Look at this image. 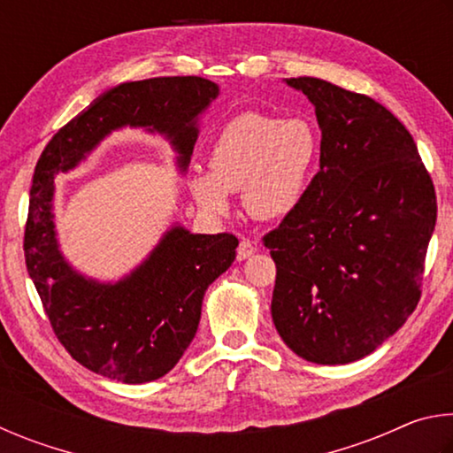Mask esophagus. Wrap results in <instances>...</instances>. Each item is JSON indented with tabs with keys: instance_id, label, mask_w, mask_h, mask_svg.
<instances>
[{
	"instance_id": "obj_1",
	"label": "esophagus",
	"mask_w": 453,
	"mask_h": 453,
	"mask_svg": "<svg viewBox=\"0 0 453 453\" xmlns=\"http://www.w3.org/2000/svg\"><path fill=\"white\" fill-rule=\"evenodd\" d=\"M256 250H257V245L254 243V242H250V240H242L240 242V245H237V259H248V257H251L256 254Z\"/></svg>"
}]
</instances>
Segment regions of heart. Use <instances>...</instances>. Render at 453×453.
Here are the masks:
<instances>
[{
    "label": "heart",
    "instance_id": "obj_1",
    "mask_svg": "<svg viewBox=\"0 0 453 453\" xmlns=\"http://www.w3.org/2000/svg\"><path fill=\"white\" fill-rule=\"evenodd\" d=\"M319 140L305 119L248 111L227 121L208 156V173L189 180L199 208L221 216L227 194L242 189L257 219H280L302 203L318 162Z\"/></svg>",
    "mask_w": 453,
    "mask_h": 453
}]
</instances>
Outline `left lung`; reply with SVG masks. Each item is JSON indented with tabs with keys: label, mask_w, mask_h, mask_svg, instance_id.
Returning a JSON list of instances; mask_svg holds the SVG:
<instances>
[{
	"label": "left lung",
	"mask_w": 453,
	"mask_h": 453,
	"mask_svg": "<svg viewBox=\"0 0 453 453\" xmlns=\"http://www.w3.org/2000/svg\"><path fill=\"white\" fill-rule=\"evenodd\" d=\"M316 105L319 172L302 203L262 237L275 262L272 318L313 364L372 354L421 297L438 218L432 175L388 107L318 78H289Z\"/></svg>",
	"instance_id": "8db88e82"
}]
</instances>
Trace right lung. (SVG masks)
Listing matches in <instances>:
<instances>
[{
    "label": "right lung",
    "instance_id": "add662e5",
    "mask_svg": "<svg viewBox=\"0 0 453 453\" xmlns=\"http://www.w3.org/2000/svg\"><path fill=\"white\" fill-rule=\"evenodd\" d=\"M216 96V83L197 75L121 83L67 121L37 159L24 234L29 278L61 346L104 378L143 383L162 378L180 362L196 337L205 289L235 259L237 237L173 227L124 281L102 286L83 280L58 250L53 175L72 170L121 126H150L167 134L186 170L197 140V113Z\"/></svg>",
    "mask_w": 453,
    "mask_h": 453
}]
</instances>
